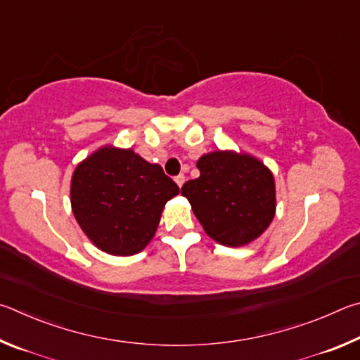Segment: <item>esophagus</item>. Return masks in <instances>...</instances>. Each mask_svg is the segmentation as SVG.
<instances>
[{
    "mask_svg": "<svg viewBox=\"0 0 360 360\" xmlns=\"http://www.w3.org/2000/svg\"><path fill=\"white\" fill-rule=\"evenodd\" d=\"M175 184L179 185L180 188L184 186V184H185V175H184V174H180L179 176H175Z\"/></svg>",
    "mask_w": 360,
    "mask_h": 360,
    "instance_id": "obj_1",
    "label": "esophagus"
}]
</instances>
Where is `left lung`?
Wrapping results in <instances>:
<instances>
[{
	"label": "left lung",
	"instance_id": "8db88e82",
	"mask_svg": "<svg viewBox=\"0 0 360 360\" xmlns=\"http://www.w3.org/2000/svg\"><path fill=\"white\" fill-rule=\"evenodd\" d=\"M200 175L181 194L207 236L224 247H245L264 234L276 212L272 170L243 151L215 150L196 162Z\"/></svg>",
	"mask_w": 360,
	"mask_h": 360
}]
</instances>
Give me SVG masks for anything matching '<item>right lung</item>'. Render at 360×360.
Segmentation results:
<instances>
[{
    "label": "right lung",
    "instance_id": "right-lung-1",
    "mask_svg": "<svg viewBox=\"0 0 360 360\" xmlns=\"http://www.w3.org/2000/svg\"><path fill=\"white\" fill-rule=\"evenodd\" d=\"M69 193L75 221L94 247L132 256L155 237L164 205L180 190L160 164L107 143L77 164Z\"/></svg>",
    "mask_w": 360,
    "mask_h": 360
}]
</instances>
